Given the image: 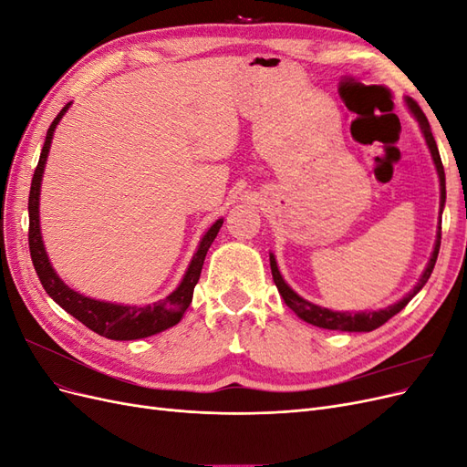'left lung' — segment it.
Instances as JSON below:
<instances>
[{
	"instance_id": "left-lung-1",
	"label": "left lung",
	"mask_w": 467,
	"mask_h": 467,
	"mask_svg": "<svg viewBox=\"0 0 467 467\" xmlns=\"http://www.w3.org/2000/svg\"><path fill=\"white\" fill-rule=\"evenodd\" d=\"M407 105L409 109H411V112L415 115V119L419 120V126L422 130V136H425L427 140V146L431 150V155L434 160V165H436V171H438V177H441V214H442V206H444V201H446V179H444V167H442V160H441V153H438V148H436V142H434V136L431 132V124L425 117V112L420 110V107L417 105V101H413V99H407ZM441 237H442V220H441V225H438V235H436V245H434V251H432V257L425 268V273H422L420 280L417 282V286L409 292L403 300H400L398 304H393L386 309H379V312H358V314H348V312H331V309H325V307H319L312 302H306L304 298H300L298 294H296L286 282L285 278L280 276L278 273V266H276V261L275 257L271 255V271H273V280L275 285L282 296V300L286 302V306L292 309V312L298 316L300 319L312 323V325H317V327H323V329H333V331H374L378 329L379 325H384L389 317H393L395 314H400L401 309L413 300V296L427 285V280L431 278V273L432 268L436 265V257H438V251H441Z\"/></svg>"
}]
</instances>
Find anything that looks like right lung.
<instances>
[{
	"mask_svg": "<svg viewBox=\"0 0 467 467\" xmlns=\"http://www.w3.org/2000/svg\"><path fill=\"white\" fill-rule=\"evenodd\" d=\"M67 107H69V103L58 112V117H56L50 124L45 146H42V151H40L38 165H36L35 175H33L31 192H29V249H31V259H33L40 285L47 290L50 298L60 307H64L69 316H74L78 321H81L86 327H89L97 335L112 338V341H132V338H144V337H150V335H155V333L173 327V325H177L181 321L182 314H185V309L189 307V304L192 300V292H194L196 282H199V278H201L204 257H206L212 242L216 239L223 220H218L206 232V235L202 237V242L199 245V251L194 253V257L189 265V271H187L185 278L181 280L179 288L173 294H169L165 300H160V302L150 304V306H142V307L119 306V304L91 300L74 290H69L58 278V275L54 273L52 265L48 263L45 245H42V239H40V225H38L40 179H42V171H45V163L48 158L54 129H56V124L60 122Z\"/></svg>",
	"mask_w": 467,
	"mask_h": 467,
	"instance_id": "right-lung-1",
	"label": "right lung"
}]
</instances>
